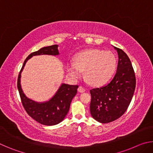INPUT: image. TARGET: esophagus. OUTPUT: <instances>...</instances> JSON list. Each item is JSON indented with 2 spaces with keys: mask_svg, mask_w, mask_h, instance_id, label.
<instances>
[{
  "mask_svg": "<svg viewBox=\"0 0 153 153\" xmlns=\"http://www.w3.org/2000/svg\"><path fill=\"white\" fill-rule=\"evenodd\" d=\"M78 91H79V92H84L85 91H86V89H85L84 87L79 86V87L78 88Z\"/></svg>",
  "mask_w": 153,
  "mask_h": 153,
  "instance_id": "1",
  "label": "esophagus"
}]
</instances>
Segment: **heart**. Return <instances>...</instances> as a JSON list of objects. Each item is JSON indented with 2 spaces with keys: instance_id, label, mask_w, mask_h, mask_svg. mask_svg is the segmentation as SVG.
<instances>
[{
  "instance_id": "1",
  "label": "heart",
  "mask_w": 153,
  "mask_h": 153,
  "mask_svg": "<svg viewBox=\"0 0 153 153\" xmlns=\"http://www.w3.org/2000/svg\"><path fill=\"white\" fill-rule=\"evenodd\" d=\"M117 59L111 51L89 49L77 53L74 63L67 64V69L71 78L77 79L84 71L85 78L90 84L100 86L105 84L115 71Z\"/></svg>"
}]
</instances>
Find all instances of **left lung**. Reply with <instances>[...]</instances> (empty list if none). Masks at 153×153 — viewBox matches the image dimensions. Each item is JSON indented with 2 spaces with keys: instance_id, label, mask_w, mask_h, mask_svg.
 Listing matches in <instances>:
<instances>
[{
  "instance_id": "1",
  "label": "left lung",
  "mask_w": 153,
  "mask_h": 153,
  "mask_svg": "<svg viewBox=\"0 0 153 153\" xmlns=\"http://www.w3.org/2000/svg\"><path fill=\"white\" fill-rule=\"evenodd\" d=\"M118 53L117 71L104 86L90 90L92 117L100 123L111 122L123 115L128 108L136 88V76L128 56L115 47Z\"/></svg>"
}]
</instances>
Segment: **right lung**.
<instances>
[{
  "label": "right lung",
  "mask_w": 153,
  "mask_h": 153,
  "mask_svg": "<svg viewBox=\"0 0 153 153\" xmlns=\"http://www.w3.org/2000/svg\"><path fill=\"white\" fill-rule=\"evenodd\" d=\"M58 45H55L40 48L33 52L25 59L17 79V88L19 90L23 107L31 117L42 125L54 126L63 121L68 113L73 98L77 94V85L62 84L55 96L48 101L42 103L36 102L27 98L23 92L20 84L21 73L28 59L32 56L40 55H58Z\"/></svg>",
  "instance_id": "right-lung-1"
}]
</instances>
